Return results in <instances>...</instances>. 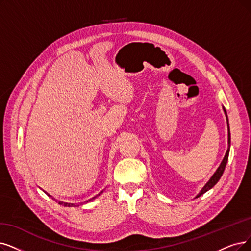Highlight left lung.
Masks as SVG:
<instances>
[{
	"instance_id": "8db88e82",
	"label": "left lung",
	"mask_w": 251,
	"mask_h": 251,
	"mask_svg": "<svg viewBox=\"0 0 251 251\" xmlns=\"http://www.w3.org/2000/svg\"><path fill=\"white\" fill-rule=\"evenodd\" d=\"M225 113H226V110H225ZM226 120H227V116H226ZM227 126H228V122H227ZM228 148H227V150H226V155H225V157H224V159H223V162H222V164H220V166L218 167V169L216 170V172L213 174V176L210 178V180L209 181L205 184V186L202 188V190L201 192H200V194L197 196V198L198 197H200L201 195H203V194H205L207 190H209L210 188H212L217 182H218V180L220 179V177L223 176V174H224V171H225V169H226V163H227V158H228V152H229V144H230V134H229V128H228Z\"/></svg>"
}]
</instances>
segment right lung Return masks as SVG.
<instances>
[{
  "label": "right lung",
  "mask_w": 251,
  "mask_h": 251,
  "mask_svg": "<svg viewBox=\"0 0 251 251\" xmlns=\"http://www.w3.org/2000/svg\"><path fill=\"white\" fill-rule=\"evenodd\" d=\"M100 195V194H99ZM98 195V196H99ZM97 197V196H96ZM96 197H94V198H92L91 200H88V201H85L84 203H87V202H89V201H92L93 199H95ZM58 204H61V205H64V206H68V207H75V206H79V205H82L83 203H80V204H70V203H65V202H58Z\"/></svg>",
  "instance_id": "add662e5"
}]
</instances>
